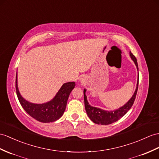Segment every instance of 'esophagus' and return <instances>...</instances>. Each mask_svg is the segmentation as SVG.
I'll list each match as a JSON object with an SVG mask.
<instances>
[{"label": "esophagus", "mask_w": 159, "mask_h": 159, "mask_svg": "<svg viewBox=\"0 0 159 159\" xmlns=\"http://www.w3.org/2000/svg\"><path fill=\"white\" fill-rule=\"evenodd\" d=\"M80 82L81 83H84L85 82V77L84 76H82L80 77Z\"/></svg>", "instance_id": "34e87169"}]
</instances>
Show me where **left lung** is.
Segmentation results:
<instances>
[{"label": "left lung", "instance_id": "obj_1", "mask_svg": "<svg viewBox=\"0 0 159 159\" xmlns=\"http://www.w3.org/2000/svg\"><path fill=\"white\" fill-rule=\"evenodd\" d=\"M129 56L131 59L133 60L135 66L137 67L138 71V66L137 63V59L133 55L132 53L129 52ZM138 81H139V74L138 75V81H137V85L136 88L134 93V94L131 96V98L127 101L124 105L119 107V109L113 111H105L100 109L98 107H92L90 104H89L87 96L86 95V89L84 90V104H85V109L86 111V113L89 118L92 121L94 122V123L98 125H109L111 124L114 122H116L118 120L123 117L128 111L131 109V107H132L133 104L134 102V100L136 96L138 88Z\"/></svg>", "mask_w": 159, "mask_h": 159}]
</instances>
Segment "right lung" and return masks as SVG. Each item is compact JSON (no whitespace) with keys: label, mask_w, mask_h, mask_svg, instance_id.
Returning a JSON list of instances; mask_svg holds the SVG:
<instances>
[{"label":"right lung","mask_w":159,"mask_h":159,"mask_svg":"<svg viewBox=\"0 0 159 159\" xmlns=\"http://www.w3.org/2000/svg\"><path fill=\"white\" fill-rule=\"evenodd\" d=\"M75 86L74 82L63 84L52 100L42 104L30 102L22 97L17 85V72L16 73L15 88L19 101L24 109L31 117L42 123H50L57 121L62 117L66 109L69 96Z\"/></svg>","instance_id":"right-lung-1"}]
</instances>
